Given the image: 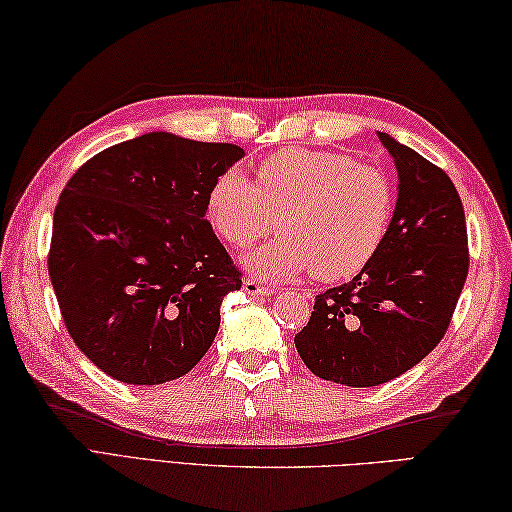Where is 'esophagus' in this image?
<instances>
[{
  "mask_svg": "<svg viewBox=\"0 0 512 512\" xmlns=\"http://www.w3.org/2000/svg\"><path fill=\"white\" fill-rule=\"evenodd\" d=\"M244 291H246L248 295L264 297V295H271L273 288L268 286V284H264V282H259V280H244Z\"/></svg>",
  "mask_w": 512,
  "mask_h": 512,
  "instance_id": "1",
  "label": "esophagus"
}]
</instances>
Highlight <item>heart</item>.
Instances as JSON below:
<instances>
[{"mask_svg":"<svg viewBox=\"0 0 512 512\" xmlns=\"http://www.w3.org/2000/svg\"><path fill=\"white\" fill-rule=\"evenodd\" d=\"M206 217L232 248L282 235L244 257L250 271L320 282L356 277L383 246L394 217V185L374 165L324 150H282L259 165L257 183L228 170L212 183Z\"/></svg>","mask_w":512,"mask_h":512,"instance_id":"1","label":"heart"}]
</instances>
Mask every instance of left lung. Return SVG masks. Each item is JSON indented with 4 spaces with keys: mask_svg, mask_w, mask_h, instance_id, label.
<instances>
[{
    "mask_svg": "<svg viewBox=\"0 0 512 512\" xmlns=\"http://www.w3.org/2000/svg\"><path fill=\"white\" fill-rule=\"evenodd\" d=\"M398 172L383 246L351 282L315 297L295 336L315 376L374 387L418 365L448 331L468 277V230L459 192L441 167L378 132Z\"/></svg>",
    "mask_w": 512,
    "mask_h": 512,
    "instance_id": "8db88e82",
    "label": "left lung"
}]
</instances>
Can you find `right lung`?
I'll return each instance as SVG.
<instances>
[{
	"mask_svg": "<svg viewBox=\"0 0 512 512\" xmlns=\"http://www.w3.org/2000/svg\"><path fill=\"white\" fill-rule=\"evenodd\" d=\"M244 150L150 132L71 176L53 215L49 275L78 349L127 385L181 378L206 356L241 273L206 219Z\"/></svg>",
	"mask_w": 512,
	"mask_h": 512,
	"instance_id": "right-lung-1",
	"label": "right lung"
}]
</instances>
